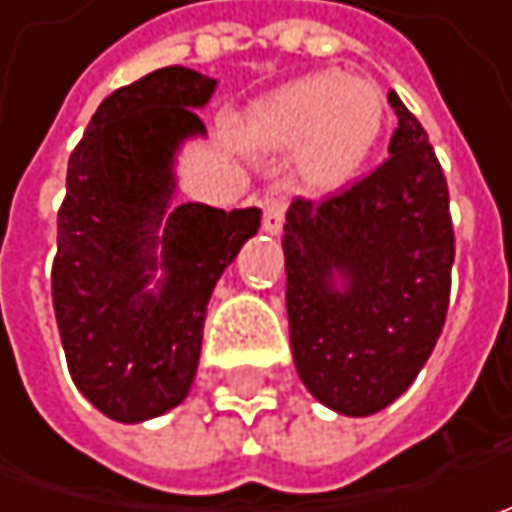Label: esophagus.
<instances>
[{
    "label": "esophagus",
    "mask_w": 512,
    "mask_h": 512,
    "mask_svg": "<svg viewBox=\"0 0 512 512\" xmlns=\"http://www.w3.org/2000/svg\"><path fill=\"white\" fill-rule=\"evenodd\" d=\"M265 216H262V230L270 233V236H276L282 225H285V210H287V199H285V185H270L265 193Z\"/></svg>",
    "instance_id": "1"
}]
</instances>
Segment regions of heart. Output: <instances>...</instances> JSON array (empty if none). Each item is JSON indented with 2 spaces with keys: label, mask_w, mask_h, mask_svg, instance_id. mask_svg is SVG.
<instances>
[{
  "label": "heart",
  "mask_w": 512,
  "mask_h": 512,
  "mask_svg": "<svg viewBox=\"0 0 512 512\" xmlns=\"http://www.w3.org/2000/svg\"><path fill=\"white\" fill-rule=\"evenodd\" d=\"M384 125L379 88L336 70L310 73L253 113V133L276 148H299V173L307 190L333 193L364 165Z\"/></svg>",
  "instance_id": "heart-1"
}]
</instances>
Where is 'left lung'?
I'll list each match as a JSON object with an SVG mask.
<instances>
[{"label":"left lung","instance_id":"left-lung-1","mask_svg":"<svg viewBox=\"0 0 512 512\" xmlns=\"http://www.w3.org/2000/svg\"><path fill=\"white\" fill-rule=\"evenodd\" d=\"M399 116L387 162L325 202L296 199L285 222L290 347L305 387L344 416L393 404L419 376L450 305L447 179L422 122Z\"/></svg>","mask_w":512,"mask_h":512}]
</instances>
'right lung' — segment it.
<instances>
[{
    "mask_svg": "<svg viewBox=\"0 0 512 512\" xmlns=\"http://www.w3.org/2000/svg\"><path fill=\"white\" fill-rule=\"evenodd\" d=\"M213 90L216 79L182 65L153 70L113 90L70 153L53 310L73 382L113 422H148L185 402L210 293L262 222L259 207L170 210L176 153L205 136L196 110Z\"/></svg>",
    "mask_w": 512,
    "mask_h": 512,
    "instance_id": "right-lung-1",
    "label": "right lung"
}]
</instances>
